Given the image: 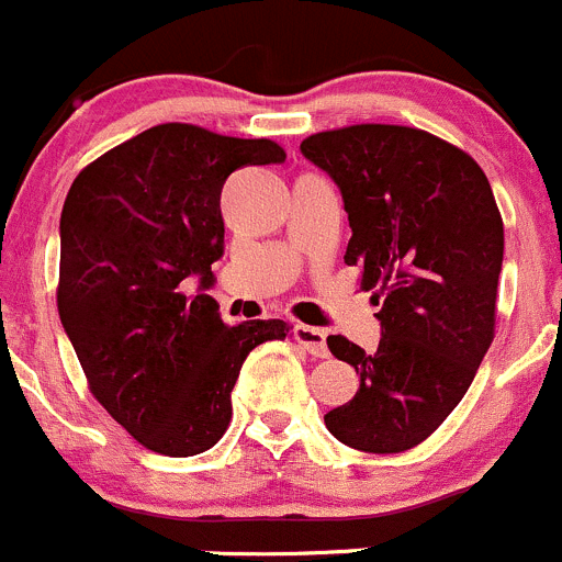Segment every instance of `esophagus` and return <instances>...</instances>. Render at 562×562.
<instances>
[{
	"label": "esophagus",
	"instance_id": "esophagus-1",
	"mask_svg": "<svg viewBox=\"0 0 562 562\" xmlns=\"http://www.w3.org/2000/svg\"><path fill=\"white\" fill-rule=\"evenodd\" d=\"M295 341L303 347V350L312 352L314 358L328 356V345H325V330L314 328V325H295Z\"/></svg>",
	"mask_w": 562,
	"mask_h": 562
}]
</instances>
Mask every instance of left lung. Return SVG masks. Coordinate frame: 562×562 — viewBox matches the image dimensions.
I'll use <instances>...</instances> for the list:
<instances>
[{"instance_id": "8db88e82", "label": "left lung", "mask_w": 562, "mask_h": 562, "mask_svg": "<svg viewBox=\"0 0 562 562\" xmlns=\"http://www.w3.org/2000/svg\"><path fill=\"white\" fill-rule=\"evenodd\" d=\"M301 151L341 190L345 265L381 306L375 352L328 336L361 386L325 427L352 450L405 452L452 414L494 341L505 250L494 192L467 151L414 126H341Z\"/></svg>"}]
</instances>
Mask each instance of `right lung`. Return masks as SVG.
<instances>
[{
  "label": "right lung",
  "instance_id": "right-lung-1",
  "mask_svg": "<svg viewBox=\"0 0 562 562\" xmlns=\"http://www.w3.org/2000/svg\"><path fill=\"white\" fill-rule=\"evenodd\" d=\"M278 143L159 124L79 170L60 217L57 312L88 386L146 450H210L232 422V389L284 319L226 325L206 292L187 295L223 256V181L245 165L284 162Z\"/></svg>",
  "mask_w": 562,
  "mask_h": 562
}]
</instances>
